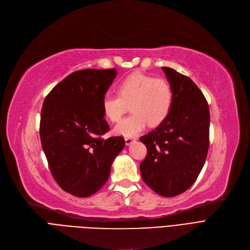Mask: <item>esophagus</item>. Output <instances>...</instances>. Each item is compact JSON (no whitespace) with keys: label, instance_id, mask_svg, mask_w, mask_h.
Listing matches in <instances>:
<instances>
[{"label":"esophagus","instance_id":"obj_1","mask_svg":"<svg viewBox=\"0 0 250 250\" xmlns=\"http://www.w3.org/2000/svg\"><path fill=\"white\" fill-rule=\"evenodd\" d=\"M125 145H130V144L134 143V142L136 141V138H133V137H126V138L125 139Z\"/></svg>","mask_w":250,"mask_h":250}]
</instances>
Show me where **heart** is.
Instances as JSON below:
<instances>
[{
    "label": "heart",
    "instance_id": "b5f03b06",
    "mask_svg": "<svg viewBox=\"0 0 250 250\" xmlns=\"http://www.w3.org/2000/svg\"><path fill=\"white\" fill-rule=\"evenodd\" d=\"M173 90L164 79L135 73L118 85V94L106 93L102 98V109L109 121L118 122L130 104L133 113L118 123L114 132L125 137H135L148 125L162 124L173 104Z\"/></svg>",
    "mask_w": 250,
    "mask_h": 250
}]
</instances>
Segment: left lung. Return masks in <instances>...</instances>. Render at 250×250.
Here are the masks:
<instances>
[{"label": "left lung", "instance_id": "obj_1", "mask_svg": "<svg viewBox=\"0 0 250 250\" xmlns=\"http://www.w3.org/2000/svg\"><path fill=\"white\" fill-rule=\"evenodd\" d=\"M173 90V104L166 120L140 138L147 147L141 175L155 192L172 198L188 190L198 178L208 150V102L190 78L163 67Z\"/></svg>", "mask_w": 250, "mask_h": 250}]
</instances>
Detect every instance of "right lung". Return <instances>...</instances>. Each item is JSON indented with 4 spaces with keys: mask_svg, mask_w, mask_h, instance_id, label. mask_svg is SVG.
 I'll use <instances>...</instances> for the list:
<instances>
[{
    "mask_svg": "<svg viewBox=\"0 0 250 250\" xmlns=\"http://www.w3.org/2000/svg\"><path fill=\"white\" fill-rule=\"evenodd\" d=\"M115 69H86L65 77L47 94L41 114V141L58 185L79 198L98 191L108 180L123 137L103 139L109 130L102 98Z\"/></svg>",
    "mask_w": 250,
    "mask_h": 250,
    "instance_id": "obj_1",
    "label": "right lung"
}]
</instances>
